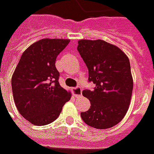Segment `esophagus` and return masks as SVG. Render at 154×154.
I'll use <instances>...</instances> for the list:
<instances>
[{
  "label": "esophagus",
  "instance_id": "esophagus-1",
  "mask_svg": "<svg viewBox=\"0 0 154 154\" xmlns=\"http://www.w3.org/2000/svg\"><path fill=\"white\" fill-rule=\"evenodd\" d=\"M73 94L75 95V97H79L82 95V89L79 87V86H77L73 89Z\"/></svg>",
  "mask_w": 154,
  "mask_h": 154
}]
</instances>
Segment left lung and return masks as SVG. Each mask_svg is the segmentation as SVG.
<instances>
[{
  "label": "left lung",
  "mask_w": 154,
  "mask_h": 154,
  "mask_svg": "<svg viewBox=\"0 0 154 154\" xmlns=\"http://www.w3.org/2000/svg\"><path fill=\"white\" fill-rule=\"evenodd\" d=\"M77 50L89 70V82L95 87L84 90L91 108L81 112L85 123L97 129H107L119 123L126 115L133 89L128 56L118 47L106 41L82 39Z\"/></svg>",
  "instance_id": "obj_1"
}]
</instances>
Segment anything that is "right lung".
I'll return each instance as SVG.
<instances>
[{
  "mask_svg": "<svg viewBox=\"0 0 154 154\" xmlns=\"http://www.w3.org/2000/svg\"><path fill=\"white\" fill-rule=\"evenodd\" d=\"M69 39L43 38L23 52L11 77L15 104L20 114L36 126L58 118L70 92L60 86L56 58Z\"/></svg>",
  "mask_w": 154,
  "mask_h": 154,
  "instance_id": "add662e5",
  "label": "right lung"
}]
</instances>
